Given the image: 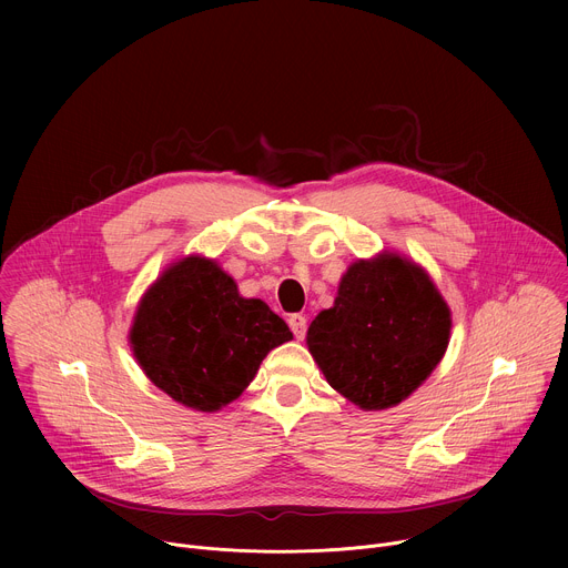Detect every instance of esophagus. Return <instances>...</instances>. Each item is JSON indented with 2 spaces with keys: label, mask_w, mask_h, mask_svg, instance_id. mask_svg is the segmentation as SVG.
Instances as JSON below:
<instances>
[{
  "label": "esophagus",
  "mask_w": 568,
  "mask_h": 568,
  "mask_svg": "<svg viewBox=\"0 0 568 568\" xmlns=\"http://www.w3.org/2000/svg\"><path fill=\"white\" fill-rule=\"evenodd\" d=\"M290 328H292L294 337L301 342L305 337V333H307V318L303 314H292L290 316Z\"/></svg>",
  "instance_id": "1"
}]
</instances>
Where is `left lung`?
<instances>
[{
  "label": "left lung",
  "instance_id": "8db88e82",
  "mask_svg": "<svg viewBox=\"0 0 568 568\" xmlns=\"http://www.w3.org/2000/svg\"><path fill=\"white\" fill-rule=\"evenodd\" d=\"M452 314L429 274L384 252L344 274L335 305L307 328L328 384L364 412L407 399L443 359Z\"/></svg>",
  "mask_w": 568,
  "mask_h": 568
}]
</instances>
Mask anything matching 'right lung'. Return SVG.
Returning <instances> with one entry per match:
<instances>
[{"label": "right lung", "mask_w": 568, "mask_h": 568, "mask_svg": "<svg viewBox=\"0 0 568 568\" xmlns=\"http://www.w3.org/2000/svg\"><path fill=\"white\" fill-rule=\"evenodd\" d=\"M292 339L261 298L237 294L215 261L186 256L143 294L130 328L148 379L195 412H217L256 377L267 353Z\"/></svg>", "instance_id": "obj_1"}]
</instances>
